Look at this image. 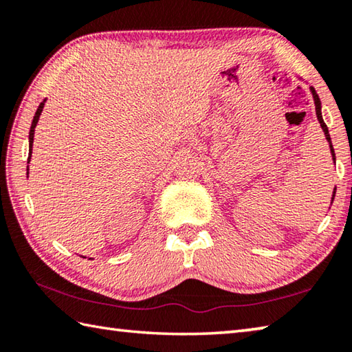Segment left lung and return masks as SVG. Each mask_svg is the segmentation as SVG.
Segmentation results:
<instances>
[{
    "label": "left lung",
    "instance_id": "left-lung-1",
    "mask_svg": "<svg viewBox=\"0 0 352 352\" xmlns=\"http://www.w3.org/2000/svg\"><path fill=\"white\" fill-rule=\"evenodd\" d=\"M311 91H312V96H314V102H315V111H317V118H318V122H320V126H321V129H323V132H324V136H326V140H327V142H329V147H331V153H332V160H333V163H336V152H333V147H332V142H331L329 130H327V126H326V124H324V121H323V116H321V102H320V98H318V94H317V91H315L312 87H311ZM333 195H336V189H333ZM333 195H332V200H333Z\"/></svg>",
    "mask_w": 352,
    "mask_h": 352
}]
</instances>
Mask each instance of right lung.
Listing matches in <instances>:
<instances>
[{
  "label": "right lung",
  "instance_id": "obj_1",
  "mask_svg": "<svg viewBox=\"0 0 352 352\" xmlns=\"http://www.w3.org/2000/svg\"><path fill=\"white\" fill-rule=\"evenodd\" d=\"M43 107H45V100L38 105L37 111H35V116L32 119V126L31 130H29V157H28V163L31 162V155H32V142H34V132H35V126H37L38 122V118L41 115V111H43ZM28 174H29V166H28Z\"/></svg>",
  "mask_w": 352,
  "mask_h": 352
}]
</instances>
